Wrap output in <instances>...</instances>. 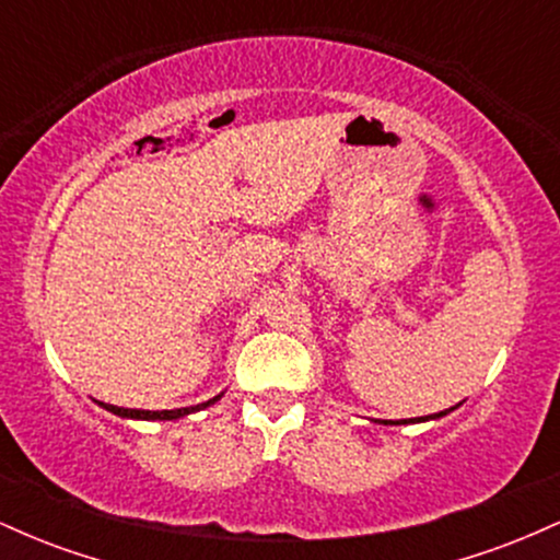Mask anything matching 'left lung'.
<instances>
[{
    "instance_id": "left-lung-1",
    "label": "left lung",
    "mask_w": 560,
    "mask_h": 560,
    "mask_svg": "<svg viewBox=\"0 0 560 560\" xmlns=\"http://www.w3.org/2000/svg\"><path fill=\"white\" fill-rule=\"evenodd\" d=\"M460 405V402H458ZM458 405H453V408H447V410H440V413H432V416H421V419H400V421H378V423H384V427H387V423H421V421H436V419H442V416H447L450 410H455L458 408Z\"/></svg>"
}]
</instances>
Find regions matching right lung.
Returning a JSON list of instances; mask_svg holds the SVG:
<instances>
[{"instance_id": "add662e5", "label": "right lung", "mask_w": 560, "mask_h": 560, "mask_svg": "<svg viewBox=\"0 0 560 560\" xmlns=\"http://www.w3.org/2000/svg\"><path fill=\"white\" fill-rule=\"evenodd\" d=\"M221 397H223V392H221V395L210 397L208 402L189 405V408H173V410H137V408H118V405H107V402H100V405L105 410H110V413L120 416V419H133V421H176V419H184V416H189V413H197V410H202V408H210V405L221 400Z\"/></svg>"}]
</instances>
